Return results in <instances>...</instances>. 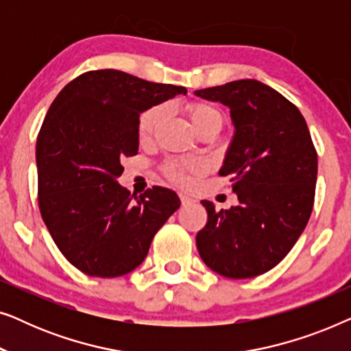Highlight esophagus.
<instances>
[{"instance_id": "34e87169", "label": "esophagus", "mask_w": 351, "mask_h": 351, "mask_svg": "<svg viewBox=\"0 0 351 351\" xmlns=\"http://www.w3.org/2000/svg\"><path fill=\"white\" fill-rule=\"evenodd\" d=\"M180 201H182V206H189L195 203L193 198H190L189 195H184V193H180Z\"/></svg>"}]
</instances>
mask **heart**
Wrapping results in <instances>:
<instances>
[{"label":"heart","mask_w":351,"mask_h":351,"mask_svg":"<svg viewBox=\"0 0 351 351\" xmlns=\"http://www.w3.org/2000/svg\"><path fill=\"white\" fill-rule=\"evenodd\" d=\"M166 114L165 107H152L147 112H143L138 118V138L141 141H148L153 134H155L156 128L160 126ZM186 114H189L191 124L198 132H203L206 129H219L223 124V114L217 107L210 105L208 102H190L186 105ZM203 171V162L198 160H190L184 162L171 161L166 165V174L171 180L177 182V184H186L189 182L190 174H198Z\"/></svg>","instance_id":"1"}]
</instances>
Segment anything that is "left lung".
<instances>
[{"label": "left lung", "instance_id": "8db88e82", "mask_svg": "<svg viewBox=\"0 0 351 351\" xmlns=\"http://www.w3.org/2000/svg\"><path fill=\"white\" fill-rule=\"evenodd\" d=\"M230 108L234 134L220 176H228L238 206L215 210L201 201L208 223L196 234L203 262L219 275H262L287 256L308 222L318 155L294 104L257 80L195 90Z\"/></svg>", "mask_w": 351, "mask_h": 351}]
</instances>
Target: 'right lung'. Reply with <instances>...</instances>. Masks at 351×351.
<instances>
[{"label": "right lung", "mask_w": 351, "mask_h": 351, "mask_svg": "<svg viewBox=\"0 0 351 351\" xmlns=\"http://www.w3.org/2000/svg\"><path fill=\"white\" fill-rule=\"evenodd\" d=\"M186 94L119 70L86 71L51 104L36 138L38 203L66 261L89 276L114 278L143 262L152 239L180 208L162 186L131 195L117 182L138 150V117Z\"/></svg>", "instance_id": "right-lung-1"}]
</instances>
